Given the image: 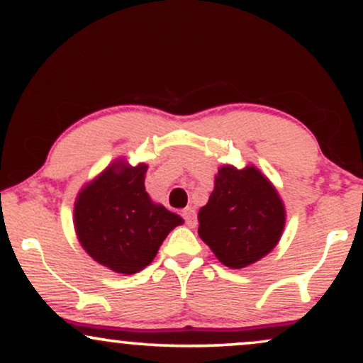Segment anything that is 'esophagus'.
Segmentation results:
<instances>
[{
    "mask_svg": "<svg viewBox=\"0 0 363 363\" xmlns=\"http://www.w3.org/2000/svg\"><path fill=\"white\" fill-rule=\"evenodd\" d=\"M182 216H184V220H186V225L189 228H194L196 227V211L193 210V208H186L184 211H182Z\"/></svg>",
    "mask_w": 363,
    "mask_h": 363,
    "instance_id": "esophagus-1",
    "label": "esophagus"
}]
</instances>
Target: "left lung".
Returning <instances> with one entry per match:
<instances>
[{"mask_svg": "<svg viewBox=\"0 0 363 363\" xmlns=\"http://www.w3.org/2000/svg\"><path fill=\"white\" fill-rule=\"evenodd\" d=\"M277 187L254 165H222L199 210L198 234L222 264L240 269L272 252L285 228Z\"/></svg>", "mask_w": 363, "mask_h": 363, "instance_id": "left-lung-1", "label": "left lung"}]
</instances>
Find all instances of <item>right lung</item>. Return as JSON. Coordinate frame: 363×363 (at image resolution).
<instances>
[{"label": "right lung", "instance_id": "obj_1", "mask_svg": "<svg viewBox=\"0 0 363 363\" xmlns=\"http://www.w3.org/2000/svg\"><path fill=\"white\" fill-rule=\"evenodd\" d=\"M148 165H129L118 158L94 181L86 182L74 201L78 242L99 264L121 274H135L157 256L172 228L184 223L145 191Z\"/></svg>", "mask_w": 363, "mask_h": 363}]
</instances>
